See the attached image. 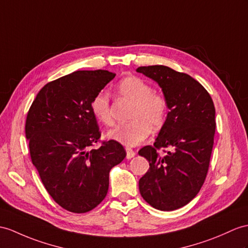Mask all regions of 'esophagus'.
Returning a JSON list of instances; mask_svg holds the SVG:
<instances>
[{
	"label": "esophagus",
	"instance_id": "1",
	"mask_svg": "<svg viewBox=\"0 0 248 248\" xmlns=\"http://www.w3.org/2000/svg\"><path fill=\"white\" fill-rule=\"evenodd\" d=\"M125 149H126V158H127V159H131V158H134V156L136 155L135 150L132 149V148L126 147Z\"/></svg>",
	"mask_w": 248,
	"mask_h": 248
}]
</instances>
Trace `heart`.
<instances>
[{"label":"heart","instance_id":"heart-1","mask_svg":"<svg viewBox=\"0 0 248 248\" xmlns=\"http://www.w3.org/2000/svg\"><path fill=\"white\" fill-rule=\"evenodd\" d=\"M120 98L134 102L130 122L117 125L107 132V137L126 146H136L146 139L152 128L160 129L165 124L168 114V102L164 94L155 92L150 84L137 76L123 78L117 85ZM93 117L104 125L112 124L109 95L105 92L96 93L93 100Z\"/></svg>","mask_w":248,"mask_h":248}]
</instances>
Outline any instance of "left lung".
Listing matches in <instances>:
<instances>
[{
	"mask_svg": "<svg viewBox=\"0 0 248 248\" xmlns=\"http://www.w3.org/2000/svg\"><path fill=\"white\" fill-rule=\"evenodd\" d=\"M137 71L159 84L170 108L153 146L139 150L149 162L139 189L154 208L174 210L198 195L207 176L216 131L215 105L207 90L184 72L163 65L141 66ZM161 148L171 150L160 156Z\"/></svg>",
	"mask_w": 248,
	"mask_h": 248,
	"instance_id": "obj_1",
	"label": "left lung"
}]
</instances>
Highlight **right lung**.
<instances>
[{
    "mask_svg": "<svg viewBox=\"0 0 248 248\" xmlns=\"http://www.w3.org/2000/svg\"><path fill=\"white\" fill-rule=\"evenodd\" d=\"M116 74L78 70L47 83L30 106L25 134L32 164L56 203L76 214L104 200L109 172L126 156L119 142L100 141L92 100Z\"/></svg>",
    "mask_w": 248,
    "mask_h": 248,
    "instance_id": "obj_1",
    "label": "right lung"
}]
</instances>
